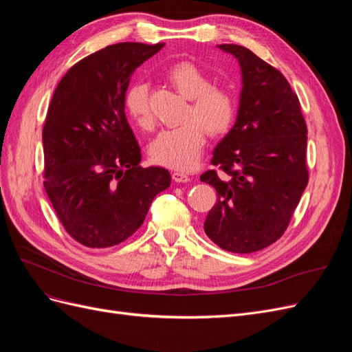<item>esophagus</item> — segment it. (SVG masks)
I'll return each instance as SVG.
<instances>
[{"mask_svg":"<svg viewBox=\"0 0 352 352\" xmlns=\"http://www.w3.org/2000/svg\"><path fill=\"white\" fill-rule=\"evenodd\" d=\"M172 177H173L175 182H177V184H185V182H189V180H190V176L185 172H173Z\"/></svg>","mask_w":352,"mask_h":352,"instance_id":"obj_1","label":"esophagus"}]
</instances>
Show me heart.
Instances as JSON below:
<instances>
[{
    "label": "heart",
    "mask_w": 352,
    "mask_h": 352,
    "mask_svg": "<svg viewBox=\"0 0 352 352\" xmlns=\"http://www.w3.org/2000/svg\"><path fill=\"white\" fill-rule=\"evenodd\" d=\"M175 89L189 100L182 126L166 129L150 145L154 163L186 170L192 167L206 145V132L211 138L225 136L236 119L238 101L233 92L220 85L192 63H179L166 74ZM126 111L141 129H151L154 119L148 100V88L136 83L126 94Z\"/></svg>",
    "instance_id": "obj_1"
}]
</instances>
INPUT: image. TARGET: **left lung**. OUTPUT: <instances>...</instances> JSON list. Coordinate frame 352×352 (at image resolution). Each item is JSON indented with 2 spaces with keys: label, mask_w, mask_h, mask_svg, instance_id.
<instances>
[{
  "label": "left lung",
  "mask_w": 352,
  "mask_h": 352,
  "mask_svg": "<svg viewBox=\"0 0 352 352\" xmlns=\"http://www.w3.org/2000/svg\"><path fill=\"white\" fill-rule=\"evenodd\" d=\"M242 70L236 123L212 153L216 170L201 175L217 202L204 221L221 250L250 254L269 247L289 226L308 184L307 124L283 74L248 48L221 44Z\"/></svg>",
  "instance_id": "obj_1"
}]
</instances>
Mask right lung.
Here are the masks:
<instances>
[{
    "mask_svg": "<svg viewBox=\"0 0 352 352\" xmlns=\"http://www.w3.org/2000/svg\"><path fill=\"white\" fill-rule=\"evenodd\" d=\"M163 47H105L72 66L52 95L42 129L44 186L63 228L88 248L132 236L170 185L168 170L140 166L141 148L124 114L133 72Z\"/></svg>",
    "mask_w": 352,
    "mask_h": 352,
    "instance_id": "1",
    "label": "right lung"
}]
</instances>
